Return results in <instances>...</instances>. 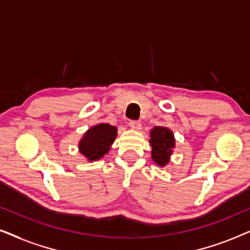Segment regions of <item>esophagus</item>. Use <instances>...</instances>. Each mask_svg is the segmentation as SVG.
Returning a JSON list of instances; mask_svg holds the SVG:
<instances>
[{
	"mask_svg": "<svg viewBox=\"0 0 250 250\" xmlns=\"http://www.w3.org/2000/svg\"><path fill=\"white\" fill-rule=\"evenodd\" d=\"M129 126H131L133 129H140L141 128V123L139 121H131L129 122Z\"/></svg>",
	"mask_w": 250,
	"mask_h": 250,
	"instance_id": "esophagus-1",
	"label": "esophagus"
}]
</instances>
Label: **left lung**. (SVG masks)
Instances as JSON below:
<instances>
[{
    "instance_id": "obj_1",
    "label": "left lung",
    "mask_w": 250,
    "mask_h": 250,
    "mask_svg": "<svg viewBox=\"0 0 250 250\" xmlns=\"http://www.w3.org/2000/svg\"><path fill=\"white\" fill-rule=\"evenodd\" d=\"M150 143H151L152 159L157 165L165 166L169 162L172 149L175 146V140L172 131L163 126H156L150 133Z\"/></svg>"
}]
</instances>
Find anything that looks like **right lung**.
Segmentation results:
<instances>
[{
  "instance_id": "add662e5",
  "label": "right lung",
  "mask_w": 250,
  "mask_h": 250,
  "mask_svg": "<svg viewBox=\"0 0 250 250\" xmlns=\"http://www.w3.org/2000/svg\"><path fill=\"white\" fill-rule=\"evenodd\" d=\"M117 128L109 124L93 126L85 133L80 142V150L88 160H97L109 151L114 143Z\"/></svg>"
}]
</instances>
